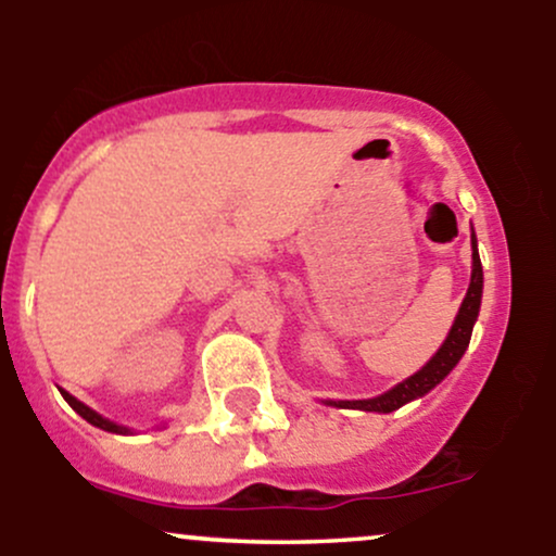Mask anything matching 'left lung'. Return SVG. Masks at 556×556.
Returning a JSON list of instances; mask_svg holds the SVG:
<instances>
[{
    "label": "left lung",
    "instance_id": "left-lung-1",
    "mask_svg": "<svg viewBox=\"0 0 556 556\" xmlns=\"http://www.w3.org/2000/svg\"><path fill=\"white\" fill-rule=\"evenodd\" d=\"M481 290H483V269H481V258H478V251H476V235H473V274H470L468 295H465L460 314H457L455 324H452L450 329V337H446L442 348H439V353L433 355V358L426 363L418 374H413L410 379H405L402 384L389 389V392L381 394V397L344 400V402H334V405L358 407V410H368V413H392L405 405V402L424 397V394L437 387L439 381H442L444 376L457 366V361L463 358L465 348H468L470 342V334H473L478 308H481Z\"/></svg>",
    "mask_w": 556,
    "mask_h": 556
}]
</instances>
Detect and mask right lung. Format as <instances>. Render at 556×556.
Here are the masks:
<instances>
[{"label": "right lung", "mask_w": 556, "mask_h": 556, "mask_svg": "<svg viewBox=\"0 0 556 556\" xmlns=\"http://www.w3.org/2000/svg\"><path fill=\"white\" fill-rule=\"evenodd\" d=\"M62 392V397H65L67 402H70V407H73L75 413H78V416H83L88 420V424H93V426H99V429H104V431H112V433H127V429H123V426H117V424H112V420H106V418H101L99 413H93L91 407H86L83 405V402H78L73 397V394H67L65 389H60Z\"/></svg>", "instance_id": "obj_1"}]
</instances>
